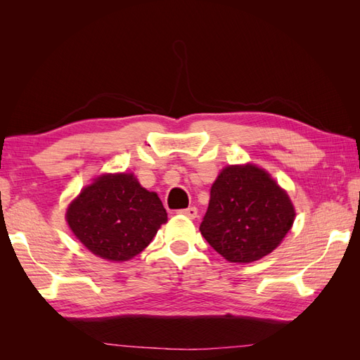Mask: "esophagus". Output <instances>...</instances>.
<instances>
[{
	"label": "esophagus",
	"mask_w": 360,
	"mask_h": 360,
	"mask_svg": "<svg viewBox=\"0 0 360 360\" xmlns=\"http://www.w3.org/2000/svg\"><path fill=\"white\" fill-rule=\"evenodd\" d=\"M179 213L191 217V219H195V217H197V214H198V210H197V207H188V209L179 210Z\"/></svg>",
	"instance_id": "34e87169"
}]
</instances>
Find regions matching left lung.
Returning <instances> with one entry per match:
<instances>
[{"instance_id": "8db88e82", "label": "left lung", "mask_w": 360, "mask_h": 360, "mask_svg": "<svg viewBox=\"0 0 360 360\" xmlns=\"http://www.w3.org/2000/svg\"><path fill=\"white\" fill-rule=\"evenodd\" d=\"M294 214L288 195L264 169L226 167L210 189L200 231L225 259L252 263L282 242Z\"/></svg>"}]
</instances>
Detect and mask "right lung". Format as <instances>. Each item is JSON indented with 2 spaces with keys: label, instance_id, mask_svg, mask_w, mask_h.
Segmentation results:
<instances>
[{
  "label": "right lung",
  "instance_id": "right-lung-1",
  "mask_svg": "<svg viewBox=\"0 0 360 360\" xmlns=\"http://www.w3.org/2000/svg\"><path fill=\"white\" fill-rule=\"evenodd\" d=\"M167 210L132 174H108L86 186L68 209L73 234L93 254L111 261L134 258L148 246Z\"/></svg>",
  "mask_w": 360,
  "mask_h": 360
}]
</instances>
